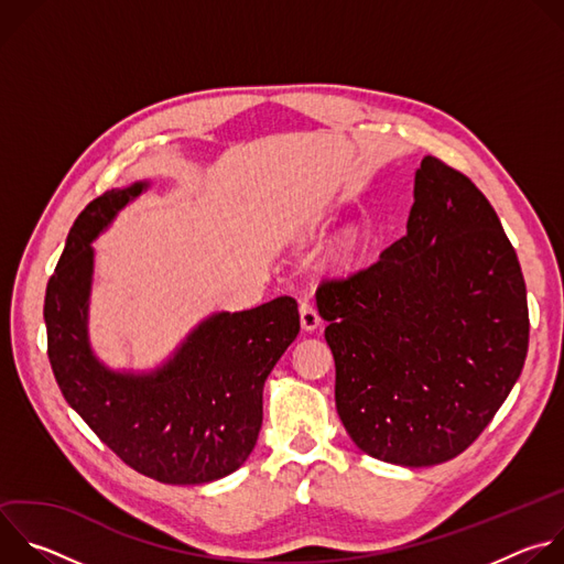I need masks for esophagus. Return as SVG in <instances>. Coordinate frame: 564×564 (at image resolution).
<instances>
[{"label": "esophagus", "mask_w": 564, "mask_h": 564, "mask_svg": "<svg viewBox=\"0 0 564 564\" xmlns=\"http://www.w3.org/2000/svg\"><path fill=\"white\" fill-rule=\"evenodd\" d=\"M299 314H301V328L312 333L321 326V316L316 312V307L310 303V301H301L299 303Z\"/></svg>", "instance_id": "34e87169"}]
</instances>
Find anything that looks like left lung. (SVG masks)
Wrapping results in <instances>:
<instances>
[{
	"instance_id": "obj_1",
	"label": "left lung",
	"mask_w": 564,
	"mask_h": 564,
	"mask_svg": "<svg viewBox=\"0 0 564 564\" xmlns=\"http://www.w3.org/2000/svg\"><path fill=\"white\" fill-rule=\"evenodd\" d=\"M406 234L321 281L337 413L381 462L433 466L489 426L529 348L527 285L502 223L462 172L426 155Z\"/></svg>"
}]
</instances>
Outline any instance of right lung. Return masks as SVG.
<instances>
[{"label":"right lung","mask_w":564,"mask_h":564,"mask_svg":"<svg viewBox=\"0 0 564 564\" xmlns=\"http://www.w3.org/2000/svg\"><path fill=\"white\" fill-rule=\"evenodd\" d=\"M149 183L91 200L46 285L48 359L68 406L133 470L165 485H207L243 464L263 424V386L299 335L292 296L216 312L151 372L105 366L89 344L91 243Z\"/></svg>","instance_id":"add662e5"}]
</instances>
